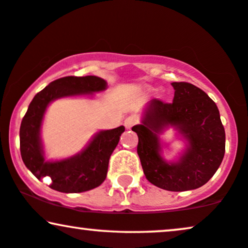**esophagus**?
<instances>
[{
  "label": "esophagus",
  "mask_w": 248,
  "mask_h": 248,
  "mask_svg": "<svg viewBox=\"0 0 248 248\" xmlns=\"http://www.w3.org/2000/svg\"><path fill=\"white\" fill-rule=\"evenodd\" d=\"M135 124H136V119H135L134 117H128L124 122V128H126V129H130V128L133 127Z\"/></svg>",
  "instance_id": "1"
}]
</instances>
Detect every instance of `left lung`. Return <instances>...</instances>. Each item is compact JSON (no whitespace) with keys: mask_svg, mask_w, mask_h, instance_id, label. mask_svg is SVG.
I'll return each instance as SVG.
<instances>
[{"mask_svg":"<svg viewBox=\"0 0 248 248\" xmlns=\"http://www.w3.org/2000/svg\"><path fill=\"white\" fill-rule=\"evenodd\" d=\"M173 103L152 99L144 106L142 121L131 128L139 136L137 153L146 180L168 191L202 186L223 160L225 131L217 106L205 92L187 82H173ZM174 127L186 140L176 162L162 156L160 135Z\"/></svg>","mask_w":248,"mask_h":248,"instance_id":"1","label":"left lung"}]
</instances>
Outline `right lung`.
Instances as JSON below:
<instances>
[{
  "label": "right lung",
  "instance_id": "obj_1",
  "mask_svg": "<svg viewBox=\"0 0 248 248\" xmlns=\"http://www.w3.org/2000/svg\"><path fill=\"white\" fill-rule=\"evenodd\" d=\"M106 88V81L95 75L61 78L37 93L28 106L19 131L21 159L36 178H51V189L65 193L84 192L105 181L109 156L124 131V126L98 131L82 151L55 161L46 160L41 128L50 103L64 97L93 95Z\"/></svg>",
  "mask_w": 248,
  "mask_h": 248
}]
</instances>
